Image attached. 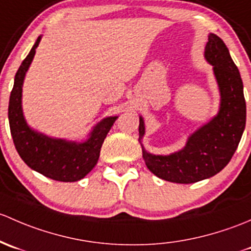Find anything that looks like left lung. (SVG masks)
<instances>
[{"instance_id": "8db88e82", "label": "left lung", "mask_w": 251, "mask_h": 251, "mask_svg": "<svg viewBox=\"0 0 251 251\" xmlns=\"http://www.w3.org/2000/svg\"><path fill=\"white\" fill-rule=\"evenodd\" d=\"M204 58L213 65L220 108L215 117L190 135L182 150L168 156L147 152L141 144L145 123L140 116L139 141L144 161L150 172L165 181L193 183L220 173L231 161L244 131L247 105L241 74L224 41L215 33L209 35Z\"/></svg>"}]
</instances>
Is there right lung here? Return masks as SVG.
<instances>
[{
  "label": "right lung",
  "instance_id": "right-lung-1",
  "mask_svg": "<svg viewBox=\"0 0 251 251\" xmlns=\"http://www.w3.org/2000/svg\"><path fill=\"white\" fill-rule=\"evenodd\" d=\"M40 41L41 36L15 74L8 106L10 134L18 153L31 169L56 181H78L98 163L102 143L118 117L100 121L82 143L49 138L30 128L22 107L23 83Z\"/></svg>",
  "mask_w": 251,
  "mask_h": 251
}]
</instances>
